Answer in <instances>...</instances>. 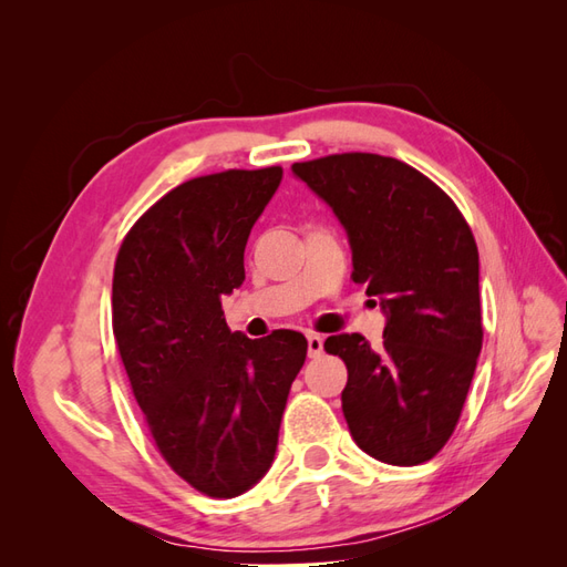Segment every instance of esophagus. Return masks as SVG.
<instances>
[{
    "label": "esophagus",
    "instance_id": "1",
    "mask_svg": "<svg viewBox=\"0 0 567 567\" xmlns=\"http://www.w3.org/2000/svg\"><path fill=\"white\" fill-rule=\"evenodd\" d=\"M307 352L310 357H319L323 352V338L319 333H307Z\"/></svg>",
    "mask_w": 567,
    "mask_h": 567
}]
</instances>
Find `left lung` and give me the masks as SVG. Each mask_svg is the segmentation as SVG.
<instances>
[{
  "label": "left lung",
  "mask_w": 567,
  "mask_h": 567,
  "mask_svg": "<svg viewBox=\"0 0 567 567\" xmlns=\"http://www.w3.org/2000/svg\"><path fill=\"white\" fill-rule=\"evenodd\" d=\"M290 169L338 217L352 279L369 284L385 315L381 348L359 333L323 342L348 367L350 435L373 458L416 466L454 433L483 348L471 227L437 184L402 161L340 153Z\"/></svg>",
  "instance_id": "1"
}]
</instances>
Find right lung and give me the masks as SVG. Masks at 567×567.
Masks as SVG:
<instances>
[{"instance_id": "add662e5", "label": "right lung", "mask_w": 567, "mask_h": 567, "mask_svg": "<svg viewBox=\"0 0 567 567\" xmlns=\"http://www.w3.org/2000/svg\"><path fill=\"white\" fill-rule=\"evenodd\" d=\"M281 167L227 169L165 194L120 246L113 333L148 431L173 471L231 499L260 483L307 340L229 331L221 296L246 281L250 229Z\"/></svg>"}]
</instances>
